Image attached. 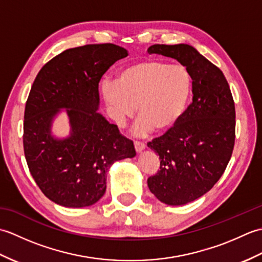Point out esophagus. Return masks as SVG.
Instances as JSON below:
<instances>
[{"label": "esophagus", "mask_w": 262, "mask_h": 262, "mask_svg": "<svg viewBox=\"0 0 262 262\" xmlns=\"http://www.w3.org/2000/svg\"><path fill=\"white\" fill-rule=\"evenodd\" d=\"M134 145H135V149H136V152H138V153L142 152L143 149L146 147L145 144H144L143 142H138V141H135V142H134Z\"/></svg>", "instance_id": "34e87169"}]
</instances>
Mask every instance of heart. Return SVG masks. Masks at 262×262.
<instances>
[{
  "label": "heart",
  "instance_id": "1",
  "mask_svg": "<svg viewBox=\"0 0 262 262\" xmlns=\"http://www.w3.org/2000/svg\"><path fill=\"white\" fill-rule=\"evenodd\" d=\"M192 90L190 72L182 64L144 59L126 66L115 83L105 82L102 96L110 115L119 127L134 116L140 118L135 134L144 136L173 127L183 114Z\"/></svg>",
  "mask_w": 262,
  "mask_h": 262
}]
</instances>
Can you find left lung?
I'll return each instance as SVG.
<instances>
[{
	"mask_svg": "<svg viewBox=\"0 0 262 262\" xmlns=\"http://www.w3.org/2000/svg\"><path fill=\"white\" fill-rule=\"evenodd\" d=\"M147 53L177 59L192 77V102L173 127L147 143L160 158V170L147 179L149 190L166 205H185L208 192L229 164L234 101L223 72L192 46L157 43Z\"/></svg>",
	"mask_w": 262,
	"mask_h": 262,
	"instance_id": "obj_1",
	"label": "left lung"
}]
</instances>
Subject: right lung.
Listing matches in <instances>:
<instances>
[{"label":"right lung","mask_w":262,"mask_h":262,"mask_svg":"<svg viewBox=\"0 0 262 262\" xmlns=\"http://www.w3.org/2000/svg\"><path fill=\"white\" fill-rule=\"evenodd\" d=\"M127 55L114 43L66 49L36 76L25 109V157L38 187L55 204L71 208L96 204L105 192L110 166L136 155L133 141L98 113L100 80ZM62 108L71 132L57 139L51 126Z\"/></svg>","instance_id":"1"}]
</instances>
